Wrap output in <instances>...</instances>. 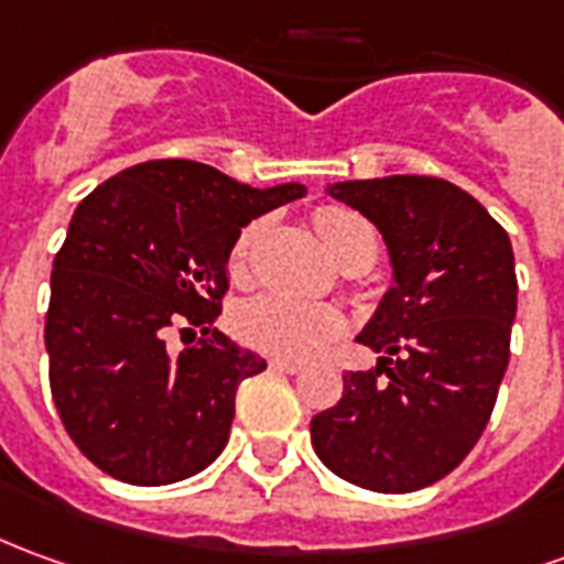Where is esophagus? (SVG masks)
<instances>
[{
  "mask_svg": "<svg viewBox=\"0 0 564 564\" xmlns=\"http://www.w3.org/2000/svg\"><path fill=\"white\" fill-rule=\"evenodd\" d=\"M269 366H271V369H274V372H286V376H295V372L302 369V366L290 364V360H271Z\"/></svg>",
  "mask_w": 564,
  "mask_h": 564,
  "instance_id": "34e87169",
  "label": "esophagus"
}]
</instances>
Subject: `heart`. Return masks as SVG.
Returning a JSON list of instances; mask_svg holds the SVG:
<instances>
[{"mask_svg": "<svg viewBox=\"0 0 564 564\" xmlns=\"http://www.w3.org/2000/svg\"><path fill=\"white\" fill-rule=\"evenodd\" d=\"M314 226L323 247L333 253L341 269H369L378 253V235L372 223L357 210L326 204L314 214ZM262 235V223H250L241 228L238 241L228 253V274L231 281H247L250 256ZM238 336L256 350H265L281 360H305L314 350H321L329 338L345 329V317L336 308L305 305L290 295L262 293L250 299L238 311Z\"/></svg>", "mask_w": 564, "mask_h": 564, "instance_id": "obj_1", "label": "heart"}]
</instances>
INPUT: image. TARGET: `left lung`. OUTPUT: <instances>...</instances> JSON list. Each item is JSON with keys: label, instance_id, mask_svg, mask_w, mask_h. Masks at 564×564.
<instances>
[{"label": "left lung", "instance_id": "left-lung-1", "mask_svg": "<svg viewBox=\"0 0 564 564\" xmlns=\"http://www.w3.org/2000/svg\"><path fill=\"white\" fill-rule=\"evenodd\" d=\"M329 195L376 223L393 286L357 336L381 360L345 372L341 400L311 421V443L354 486L419 491L452 474L491 419L510 364L513 247L448 180H354Z\"/></svg>", "mask_w": 564, "mask_h": 564}]
</instances>
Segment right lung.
Returning <instances> with one entry per match:
<instances>
[{
  "label": "right lung",
  "mask_w": 564,
  "mask_h": 564,
  "mask_svg": "<svg viewBox=\"0 0 564 564\" xmlns=\"http://www.w3.org/2000/svg\"><path fill=\"white\" fill-rule=\"evenodd\" d=\"M302 195L299 183L253 188L161 159L78 204L54 256L45 348L63 427L104 474L171 486L226 448L238 384L265 369L214 326L228 253L250 219ZM171 328L183 351L166 345Z\"/></svg>",
  "instance_id": "add662e5"
}]
</instances>
